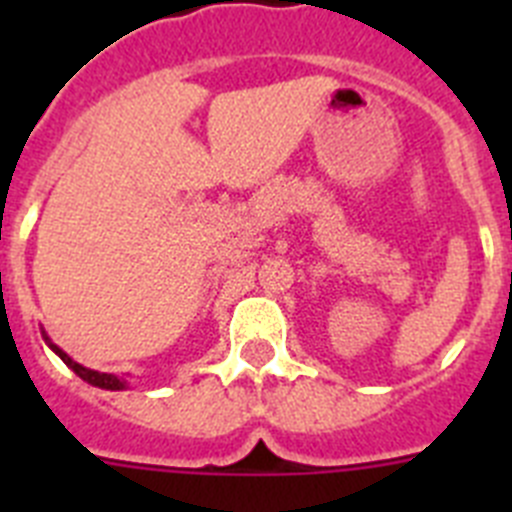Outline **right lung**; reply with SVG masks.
Masks as SVG:
<instances>
[{"mask_svg": "<svg viewBox=\"0 0 512 512\" xmlns=\"http://www.w3.org/2000/svg\"><path fill=\"white\" fill-rule=\"evenodd\" d=\"M45 341H48V338H45ZM51 348H53V351H56L58 356H61L63 364L71 366V369H74V372L79 374V377L84 379V382L94 384V387H102V390H122V387H125V379L115 377V374H99V372H94V369H87V366L76 364V361L71 359V356L63 354L61 348L53 346V343H51Z\"/></svg>", "mask_w": 512, "mask_h": 512, "instance_id": "add662e5", "label": "right lung"}]
</instances>
